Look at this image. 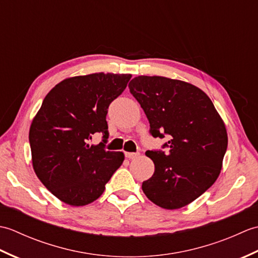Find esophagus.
Instances as JSON below:
<instances>
[{"label": "esophagus", "instance_id": "34e87169", "mask_svg": "<svg viewBox=\"0 0 258 258\" xmlns=\"http://www.w3.org/2000/svg\"><path fill=\"white\" fill-rule=\"evenodd\" d=\"M140 155V153H131V152H125V157L128 158V160H133Z\"/></svg>", "mask_w": 258, "mask_h": 258}]
</instances>
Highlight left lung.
<instances>
[{"label": "left lung", "instance_id": "obj_1", "mask_svg": "<svg viewBox=\"0 0 258 258\" xmlns=\"http://www.w3.org/2000/svg\"><path fill=\"white\" fill-rule=\"evenodd\" d=\"M130 92L141 104L153 138L168 142L163 151H146L153 176L142 189L166 210L188 205L215 183L227 149V132L211 98L199 87L164 76L134 78Z\"/></svg>", "mask_w": 258, "mask_h": 258}]
</instances>
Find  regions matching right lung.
I'll return each mask as SVG.
<instances>
[{"instance_id": "obj_1", "label": "right lung", "mask_w": 258, "mask_h": 258, "mask_svg": "<svg viewBox=\"0 0 258 258\" xmlns=\"http://www.w3.org/2000/svg\"><path fill=\"white\" fill-rule=\"evenodd\" d=\"M131 74L94 73L59 82L47 93L30 127L33 168L59 201L84 206L100 197L122 165V152L105 150L107 108ZM96 133L103 142L90 146Z\"/></svg>"}]
</instances>
